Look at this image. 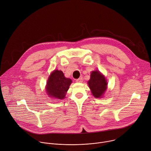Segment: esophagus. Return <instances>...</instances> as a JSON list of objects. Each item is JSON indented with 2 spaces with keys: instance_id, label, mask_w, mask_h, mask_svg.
<instances>
[{
  "instance_id": "34e87169",
  "label": "esophagus",
  "mask_w": 151,
  "mask_h": 151,
  "mask_svg": "<svg viewBox=\"0 0 151 151\" xmlns=\"http://www.w3.org/2000/svg\"><path fill=\"white\" fill-rule=\"evenodd\" d=\"M83 78H79L77 79L76 80V81L77 82V83H82V82H83Z\"/></svg>"
}]
</instances>
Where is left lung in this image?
I'll return each instance as SVG.
<instances>
[{
	"label": "left lung",
	"mask_w": 151,
	"mask_h": 151,
	"mask_svg": "<svg viewBox=\"0 0 151 151\" xmlns=\"http://www.w3.org/2000/svg\"><path fill=\"white\" fill-rule=\"evenodd\" d=\"M88 84L91 93L95 98H101L106 89L107 83L105 78L98 71H93Z\"/></svg>",
	"instance_id": "left-lung-1"
}]
</instances>
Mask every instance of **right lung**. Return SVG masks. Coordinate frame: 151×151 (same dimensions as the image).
Returning a JSON list of instances; mask_svg holds the SVG:
<instances>
[{
	"instance_id": "1",
	"label": "right lung",
	"mask_w": 151,
	"mask_h": 151,
	"mask_svg": "<svg viewBox=\"0 0 151 151\" xmlns=\"http://www.w3.org/2000/svg\"><path fill=\"white\" fill-rule=\"evenodd\" d=\"M72 83V80L66 78L61 70H55L50 75L47 81L46 90L50 96L63 99Z\"/></svg>"
}]
</instances>
